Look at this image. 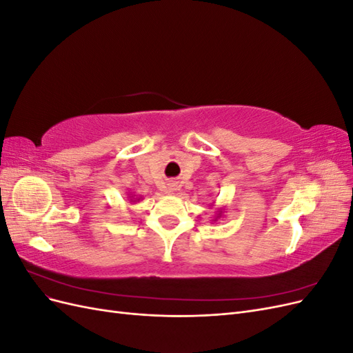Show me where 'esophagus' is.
I'll use <instances>...</instances> for the list:
<instances>
[{
	"label": "esophagus",
	"instance_id": "obj_1",
	"mask_svg": "<svg viewBox=\"0 0 353 353\" xmlns=\"http://www.w3.org/2000/svg\"><path fill=\"white\" fill-rule=\"evenodd\" d=\"M175 190H178V188H175L174 185H172V187H170V193H174V191H175Z\"/></svg>",
	"mask_w": 353,
	"mask_h": 353
}]
</instances>
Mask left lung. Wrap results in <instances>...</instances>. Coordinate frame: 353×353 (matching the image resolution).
Wrapping results in <instances>:
<instances>
[{
    "label": "left lung",
    "instance_id": "left-lung-1",
    "mask_svg": "<svg viewBox=\"0 0 353 353\" xmlns=\"http://www.w3.org/2000/svg\"><path fill=\"white\" fill-rule=\"evenodd\" d=\"M221 215H222V209H219V213H218V216H216V218H215V219H213V221H216V219H218V218H219V216H221Z\"/></svg>",
    "mask_w": 353,
    "mask_h": 353
}]
</instances>
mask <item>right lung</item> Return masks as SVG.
I'll list each match as a JSON object with an SVG mask.
<instances>
[{
  "label": "right lung",
  "mask_w": 353,
  "mask_h": 353,
  "mask_svg": "<svg viewBox=\"0 0 353 353\" xmlns=\"http://www.w3.org/2000/svg\"><path fill=\"white\" fill-rule=\"evenodd\" d=\"M128 197H130V201H131V203H137V201H140V199H141V196L137 197L134 193H130V194H128Z\"/></svg>",
  "instance_id": "obj_1"
}]
</instances>
